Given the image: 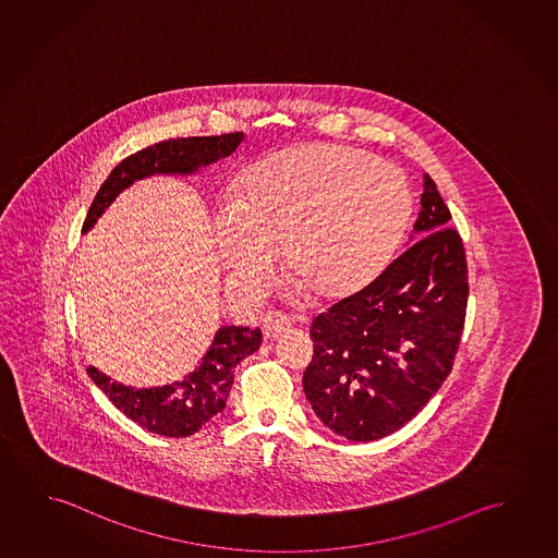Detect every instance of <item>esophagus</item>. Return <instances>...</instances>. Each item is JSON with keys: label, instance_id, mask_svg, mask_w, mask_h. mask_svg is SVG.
Instances as JSON below:
<instances>
[{"label": "esophagus", "instance_id": "1", "mask_svg": "<svg viewBox=\"0 0 558 558\" xmlns=\"http://www.w3.org/2000/svg\"><path fill=\"white\" fill-rule=\"evenodd\" d=\"M262 326H264V333L269 339L281 336L284 329L291 328V319L287 318L281 312H269L262 318Z\"/></svg>", "mask_w": 558, "mask_h": 558}]
</instances>
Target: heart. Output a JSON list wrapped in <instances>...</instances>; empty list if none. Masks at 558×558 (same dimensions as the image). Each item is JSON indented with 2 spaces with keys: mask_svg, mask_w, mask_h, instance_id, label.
<instances>
[{
  "mask_svg": "<svg viewBox=\"0 0 558 558\" xmlns=\"http://www.w3.org/2000/svg\"><path fill=\"white\" fill-rule=\"evenodd\" d=\"M413 213L408 180L366 150L312 143L259 160L222 205L213 234L242 291H257L283 244L296 292L341 299L396 254Z\"/></svg>",
  "mask_w": 558,
  "mask_h": 558,
  "instance_id": "1",
  "label": "heart"
}]
</instances>
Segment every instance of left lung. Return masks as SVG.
<instances>
[{
	"label": "left lung",
	"instance_id": "1",
	"mask_svg": "<svg viewBox=\"0 0 558 558\" xmlns=\"http://www.w3.org/2000/svg\"><path fill=\"white\" fill-rule=\"evenodd\" d=\"M450 209L425 174L409 248L372 283L314 319L304 393L329 430L353 442L396 433L453 366L468 308V264Z\"/></svg>",
	"mask_w": 558,
	"mask_h": 558
}]
</instances>
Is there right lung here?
Here are the masks:
<instances>
[{"mask_svg":"<svg viewBox=\"0 0 558 558\" xmlns=\"http://www.w3.org/2000/svg\"><path fill=\"white\" fill-rule=\"evenodd\" d=\"M244 142V133H225L211 137H180L155 143L137 150L116 167L97 192L90 205L83 232H89L110 204L125 187L143 178L190 177L217 160L230 157ZM262 343L259 328L222 326L215 331L211 345L202 363L184 376L155 388H133L110 380L95 366L87 368L90 380L97 384L116 408L145 430L167 438H184L209 425L222 413L234 380V366L250 354L256 353Z\"/></svg>","mask_w":558,"mask_h":558,"instance_id":"obj_1","label":"right lung"}]
</instances>
